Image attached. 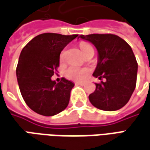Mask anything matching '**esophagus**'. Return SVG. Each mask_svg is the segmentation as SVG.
Listing matches in <instances>:
<instances>
[{
	"mask_svg": "<svg viewBox=\"0 0 150 150\" xmlns=\"http://www.w3.org/2000/svg\"><path fill=\"white\" fill-rule=\"evenodd\" d=\"M75 84H77V85H80V86H83V85H84V83H83V82H76Z\"/></svg>",
	"mask_w": 150,
	"mask_h": 150,
	"instance_id": "34e87169",
	"label": "esophagus"
}]
</instances>
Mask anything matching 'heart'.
Here are the masks:
<instances>
[{"label": "heart", "instance_id": "b5f03b06", "mask_svg": "<svg viewBox=\"0 0 150 150\" xmlns=\"http://www.w3.org/2000/svg\"><path fill=\"white\" fill-rule=\"evenodd\" d=\"M79 47H80V49L82 50L83 54L87 53L88 52L91 51V50H93L92 46L88 44V42H81L79 43ZM64 52H65L62 51V53L60 55L61 61L63 60ZM89 71H90V70L88 68H86V67H76V66H71L66 71L65 75L68 79H72V80H76V81H81V80L85 79V77L89 73Z\"/></svg>", "mask_w": 150, "mask_h": 150}]
</instances>
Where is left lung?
<instances>
[{"label": "left lung", "instance_id": "8db88e82", "mask_svg": "<svg viewBox=\"0 0 150 150\" xmlns=\"http://www.w3.org/2000/svg\"><path fill=\"white\" fill-rule=\"evenodd\" d=\"M79 38L92 42L98 52V62L93 75L105 81L95 83L88 99L103 111L122 108L130 100L136 85L138 64L130 45L115 34H88Z\"/></svg>", "mask_w": 150, "mask_h": 150}]
</instances>
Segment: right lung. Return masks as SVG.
<instances>
[{"label":"right lung","instance_id":"right-lung-1","mask_svg":"<svg viewBox=\"0 0 150 150\" xmlns=\"http://www.w3.org/2000/svg\"><path fill=\"white\" fill-rule=\"evenodd\" d=\"M77 36L42 33L21 51L16 76L21 95L33 112L51 117L67 108L75 84L65 78L57 83L51 77L57 71L61 52Z\"/></svg>","mask_w":150,"mask_h":150}]
</instances>
